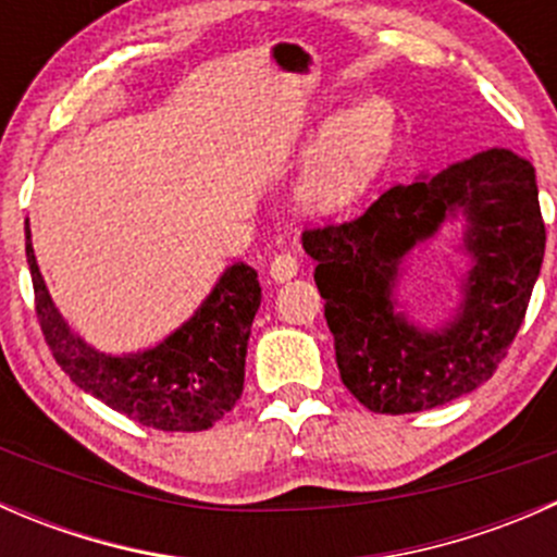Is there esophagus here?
<instances>
[{"instance_id":"esophagus-1","label":"esophagus","mask_w":557,"mask_h":557,"mask_svg":"<svg viewBox=\"0 0 557 557\" xmlns=\"http://www.w3.org/2000/svg\"><path fill=\"white\" fill-rule=\"evenodd\" d=\"M299 274V258L294 256V252H280V256L272 258V263H269V277L274 280V283H285V280L296 277Z\"/></svg>"}]
</instances>
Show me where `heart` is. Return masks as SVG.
Wrapping results in <instances>:
<instances>
[{
  "label": "heart",
  "mask_w": 557,
  "mask_h": 557,
  "mask_svg": "<svg viewBox=\"0 0 557 557\" xmlns=\"http://www.w3.org/2000/svg\"><path fill=\"white\" fill-rule=\"evenodd\" d=\"M396 134V110L380 94L358 97L310 137L312 161L296 188V199L310 212H334L361 199L374 183ZM226 218V210L212 215V226Z\"/></svg>",
  "instance_id": "1"
}]
</instances>
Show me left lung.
I'll return each instance as SVG.
<instances>
[{"label": "left lung", "instance_id": "1", "mask_svg": "<svg viewBox=\"0 0 557 557\" xmlns=\"http://www.w3.org/2000/svg\"><path fill=\"white\" fill-rule=\"evenodd\" d=\"M458 214L472 267L454 318L425 330L397 310L400 263ZM544 239L536 172L504 148L393 185L352 221L301 234L347 391L372 412L404 414L491 380L525 318Z\"/></svg>", "mask_w": 557, "mask_h": 557}]
</instances>
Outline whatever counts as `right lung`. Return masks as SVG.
<instances>
[{"mask_svg": "<svg viewBox=\"0 0 557 557\" xmlns=\"http://www.w3.org/2000/svg\"><path fill=\"white\" fill-rule=\"evenodd\" d=\"M26 261L45 342L81 391L159 431H207L239 401L247 339L261 307V285L252 267L232 263L199 310L164 342L148 350L110 356L81 339L55 310L39 274L29 221Z\"/></svg>", "mask_w": 557, "mask_h": 557, "instance_id": "obj_1", "label": "right lung"}]
</instances>
